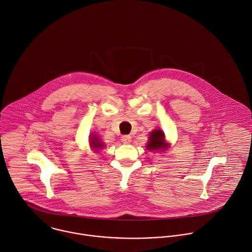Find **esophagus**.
I'll use <instances>...</instances> for the list:
<instances>
[{"label":"esophagus","mask_w":252,"mask_h":252,"mask_svg":"<svg viewBox=\"0 0 252 252\" xmlns=\"http://www.w3.org/2000/svg\"><path fill=\"white\" fill-rule=\"evenodd\" d=\"M122 142L125 144H128L131 142V136L130 135H123L122 136Z\"/></svg>","instance_id":"obj_1"}]
</instances>
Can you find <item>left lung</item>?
Instances as JSON below:
<instances>
[{
	"label": "left lung",
	"instance_id": "8db88e82",
	"mask_svg": "<svg viewBox=\"0 0 252 252\" xmlns=\"http://www.w3.org/2000/svg\"><path fill=\"white\" fill-rule=\"evenodd\" d=\"M146 147L150 151H157V150L165 151L169 148V144L166 143L165 134L162 131V129L158 128L151 131Z\"/></svg>",
	"mask_w": 252,
	"mask_h": 252
}]
</instances>
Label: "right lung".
Here are the masks:
<instances>
[{"label":"right lung","instance_id":"1","mask_svg":"<svg viewBox=\"0 0 252 252\" xmlns=\"http://www.w3.org/2000/svg\"><path fill=\"white\" fill-rule=\"evenodd\" d=\"M90 146H91V148H92L93 150L98 151V150H100L101 148H103L104 143L99 139V137H98L97 135L93 134V135L90 136Z\"/></svg>","mask_w":252,"mask_h":252}]
</instances>
